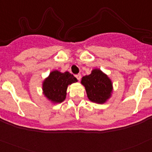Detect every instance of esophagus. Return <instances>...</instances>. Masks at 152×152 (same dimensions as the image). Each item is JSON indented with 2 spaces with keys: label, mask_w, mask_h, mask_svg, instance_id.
I'll use <instances>...</instances> for the list:
<instances>
[{
  "label": "esophagus",
  "mask_w": 152,
  "mask_h": 152,
  "mask_svg": "<svg viewBox=\"0 0 152 152\" xmlns=\"http://www.w3.org/2000/svg\"><path fill=\"white\" fill-rule=\"evenodd\" d=\"M75 77H76V78H77V80H80V77H81V75H80V74H78V75H75Z\"/></svg>",
  "instance_id": "esophagus-1"
}]
</instances>
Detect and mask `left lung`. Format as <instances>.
<instances>
[{
	"label": "left lung",
	"instance_id": "left-lung-1",
	"mask_svg": "<svg viewBox=\"0 0 152 152\" xmlns=\"http://www.w3.org/2000/svg\"><path fill=\"white\" fill-rule=\"evenodd\" d=\"M81 84L85 88L88 98L93 103L103 104L111 97L113 82L100 69L94 68L89 75L81 78Z\"/></svg>",
	"mask_w": 152,
	"mask_h": 152
}]
</instances>
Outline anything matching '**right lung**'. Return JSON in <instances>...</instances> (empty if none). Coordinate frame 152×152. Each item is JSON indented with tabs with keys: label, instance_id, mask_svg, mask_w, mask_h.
<instances>
[{
	"label": "right lung",
	"instance_id": "right-lung-1",
	"mask_svg": "<svg viewBox=\"0 0 152 152\" xmlns=\"http://www.w3.org/2000/svg\"><path fill=\"white\" fill-rule=\"evenodd\" d=\"M77 81V78L70 72L62 73L54 70L42 81V93L51 103H60L66 98L68 85Z\"/></svg>",
	"mask_w": 152,
	"mask_h": 152
}]
</instances>
